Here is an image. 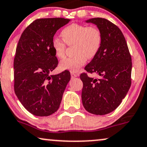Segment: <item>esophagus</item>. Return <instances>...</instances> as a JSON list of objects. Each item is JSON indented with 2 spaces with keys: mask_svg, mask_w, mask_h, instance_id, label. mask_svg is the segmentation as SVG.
I'll use <instances>...</instances> for the list:
<instances>
[{
  "mask_svg": "<svg viewBox=\"0 0 147 147\" xmlns=\"http://www.w3.org/2000/svg\"><path fill=\"white\" fill-rule=\"evenodd\" d=\"M78 75L79 74L78 73H76V72H74V71H71V76L72 78H73L78 76Z\"/></svg>",
  "mask_w": 147,
  "mask_h": 147,
  "instance_id": "esophagus-1",
  "label": "esophagus"
}]
</instances>
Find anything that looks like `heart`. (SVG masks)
Segmentation results:
<instances>
[{
  "instance_id": "heart-1",
  "label": "heart",
  "mask_w": 147,
  "mask_h": 147,
  "mask_svg": "<svg viewBox=\"0 0 147 147\" xmlns=\"http://www.w3.org/2000/svg\"><path fill=\"white\" fill-rule=\"evenodd\" d=\"M63 40L54 38L52 47L57 58L62 59L65 57L67 46H74L75 55L66 58L60 64L62 69L76 71L86 62L87 59H91L97 56L102 43L101 30L96 26H86L74 23L63 28L61 32Z\"/></svg>"
}]
</instances>
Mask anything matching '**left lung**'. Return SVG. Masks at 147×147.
Here are the masks:
<instances>
[{
    "label": "left lung",
    "mask_w": 147,
    "mask_h": 147,
    "mask_svg": "<svg viewBox=\"0 0 147 147\" xmlns=\"http://www.w3.org/2000/svg\"><path fill=\"white\" fill-rule=\"evenodd\" d=\"M97 25L102 35V43L97 56L85 67L94 78L80 74L83 82L82 101L86 110L104 115L115 110L125 98L131 84V57L123 34L111 22L101 18L88 20Z\"/></svg>",
    "instance_id": "1"
}]
</instances>
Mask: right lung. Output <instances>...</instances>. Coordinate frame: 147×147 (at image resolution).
Listing matches in <instances>:
<instances>
[{
    "label": "right lung",
    "instance_id": "right-lung-1",
    "mask_svg": "<svg viewBox=\"0 0 147 147\" xmlns=\"http://www.w3.org/2000/svg\"><path fill=\"white\" fill-rule=\"evenodd\" d=\"M69 21L62 18L37 19L18 41L13 61L14 90L33 115L47 117L57 112L70 80L68 70L50 75L59 63L52 47L54 35Z\"/></svg>",
    "mask_w": 147,
    "mask_h": 147
}]
</instances>
